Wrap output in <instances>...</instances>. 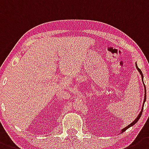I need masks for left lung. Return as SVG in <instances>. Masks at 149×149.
Listing matches in <instances>:
<instances>
[{
    "instance_id": "left-lung-1",
    "label": "left lung",
    "mask_w": 149,
    "mask_h": 149,
    "mask_svg": "<svg viewBox=\"0 0 149 149\" xmlns=\"http://www.w3.org/2000/svg\"><path fill=\"white\" fill-rule=\"evenodd\" d=\"M136 69H137V70L139 72H140V75H141V76H142V80H143V73H142V71L141 70H140V68H138V67H137V65H136ZM143 84H144V88H145V95H144V100H143V104H144V103H145V102H146V86H145V84H144V82H143ZM143 108H142V109H141V111H140V113H139V115H138V116L136 118V119H135V120L134 122H132V123H131V124L130 125H128V126L127 127H125V128H123V130H122V132L121 133H123V132H124V131H126L127 129H128V128H129L130 127H131V126H133L134 125H135L136 124V123H137V121L139 120H140V116H141V115H142V113H143Z\"/></svg>"
}]
</instances>
